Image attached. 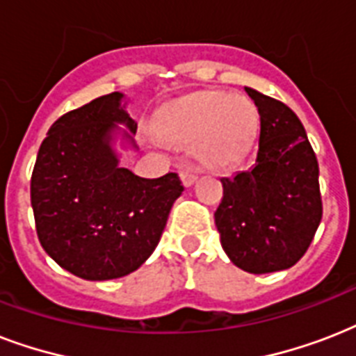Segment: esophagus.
Instances as JSON below:
<instances>
[{
  "label": "esophagus",
  "mask_w": 356,
  "mask_h": 356,
  "mask_svg": "<svg viewBox=\"0 0 356 356\" xmlns=\"http://www.w3.org/2000/svg\"><path fill=\"white\" fill-rule=\"evenodd\" d=\"M181 181H183L184 186H192L197 181V173L192 168H184V170H181Z\"/></svg>",
  "instance_id": "34e87169"
}]
</instances>
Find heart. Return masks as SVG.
<instances>
[{"mask_svg": "<svg viewBox=\"0 0 356 356\" xmlns=\"http://www.w3.org/2000/svg\"><path fill=\"white\" fill-rule=\"evenodd\" d=\"M257 114L243 97L201 92L168 105L159 116L164 138L193 142L201 164L222 168L236 161L253 138Z\"/></svg>", "mask_w": 356, "mask_h": 356, "instance_id": "heart-1", "label": "heart"}]
</instances>
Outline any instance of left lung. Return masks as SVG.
<instances>
[{
    "label": "left lung",
    "mask_w": 356,
    "mask_h": 356,
    "mask_svg": "<svg viewBox=\"0 0 356 356\" xmlns=\"http://www.w3.org/2000/svg\"><path fill=\"white\" fill-rule=\"evenodd\" d=\"M260 116L253 164L223 177L214 212L220 242L249 273L292 268L321 222L320 168L303 123L284 103L245 86Z\"/></svg>",
    "instance_id": "obj_1"
}]
</instances>
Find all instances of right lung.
<instances>
[{
  "label": "right lung",
  "mask_w": 356,
  "mask_h": 356,
  "mask_svg": "<svg viewBox=\"0 0 356 356\" xmlns=\"http://www.w3.org/2000/svg\"><path fill=\"white\" fill-rule=\"evenodd\" d=\"M136 127L125 96L113 92L60 116L36 155L31 207L38 240L60 268L86 281L138 270L184 190L177 173L144 179L120 164L116 142L138 149Z\"/></svg>",
  "instance_id": "obj_1"
}]
</instances>
